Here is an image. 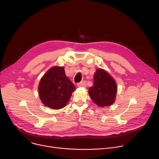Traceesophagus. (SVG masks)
<instances>
[{
    "instance_id": "1",
    "label": "esophagus",
    "mask_w": 159,
    "mask_h": 159,
    "mask_svg": "<svg viewBox=\"0 0 159 159\" xmlns=\"http://www.w3.org/2000/svg\"><path fill=\"white\" fill-rule=\"evenodd\" d=\"M86 82L84 80L82 81L77 84L78 87H86Z\"/></svg>"
}]
</instances>
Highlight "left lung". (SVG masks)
Listing matches in <instances>:
<instances>
[{
	"label": "left lung",
	"instance_id": "obj_1",
	"mask_svg": "<svg viewBox=\"0 0 159 159\" xmlns=\"http://www.w3.org/2000/svg\"><path fill=\"white\" fill-rule=\"evenodd\" d=\"M93 86L88 91L92 101L99 107L111 106L115 102L117 86L111 75L102 69H97Z\"/></svg>",
	"mask_w": 159,
	"mask_h": 159
}]
</instances>
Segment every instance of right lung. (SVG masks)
<instances>
[{
    "instance_id": "1",
    "label": "right lung",
    "mask_w": 159,
    "mask_h": 159,
    "mask_svg": "<svg viewBox=\"0 0 159 159\" xmlns=\"http://www.w3.org/2000/svg\"><path fill=\"white\" fill-rule=\"evenodd\" d=\"M75 90V86L66 77L64 67L54 66L42 77L39 95L45 106L58 110L66 106Z\"/></svg>"
}]
</instances>
